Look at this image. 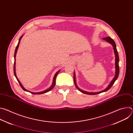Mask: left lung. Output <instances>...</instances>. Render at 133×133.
<instances>
[{
	"instance_id": "obj_1",
	"label": "left lung",
	"mask_w": 133,
	"mask_h": 133,
	"mask_svg": "<svg viewBox=\"0 0 133 133\" xmlns=\"http://www.w3.org/2000/svg\"><path fill=\"white\" fill-rule=\"evenodd\" d=\"M103 39L105 40V41L107 42L108 43H110L113 47V49H114V54L115 55V76L114 77L113 79L111 81V82L110 83V84H109V85L108 86V87L105 89L103 90L98 91V92H88L86 91H84L81 89H80L77 85L76 84V76H75V71L74 72V83L76 87L77 88V89L79 90L80 91H81L82 93L85 94H87V95H96L98 94H100L101 92H105L106 91H107L108 90H109L111 86H112V85L114 84L115 82L116 81V79H117L118 75H119V56H118V51L116 49V44L115 43V42L114 41V40L111 38L110 37H105V38H103Z\"/></svg>"
}]
</instances>
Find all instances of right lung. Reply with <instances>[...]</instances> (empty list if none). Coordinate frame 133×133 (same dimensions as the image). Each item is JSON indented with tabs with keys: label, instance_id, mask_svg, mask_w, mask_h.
Segmentation results:
<instances>
[{
	"label": "right lung",
	"instance_id": "1",
	"mask_svg": "<svg viewBox=\"0 0 133 133\" xmlns=\"http://www.w3.org/2000/svg\"><path fill=\"white\" fill-rule=\"evenodd\" d=\"M23 36H24V35H23L20 37L19 39V42H18V45H17V46L16 47V49H15V54H14V60H15V61H14V72L15 76L16 77V78L17 81L18 82V83H19V84H20L21 87L23 88V90H24L26 91L29 92L31 93L32 94H44V93H46V92H48L49 91H50V90H51V89H52L54 87V86H55V84H56V77H57V76L58 74L59 73V72L60 71V70H58L57 72L55 74V76H54V78H53L52 83V85H51V86H50L49 88H48V89H46V90H44V91H41V92H32V91H29V90L26 89L24 87V86L22 85V83H21V82L19 81V80L18 79V78L17 77V75H16V69H15V68H16V67H15V66H16V65H15V64H16V54H17V51L18 48V47H19V44H20V42H21V40L22 39V37H23Z\"/></svg>",
	"mask_w": 133,
	"mask_h": 133
}]
</instances>
